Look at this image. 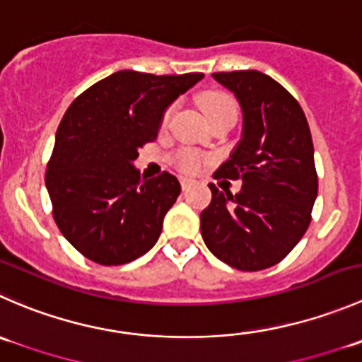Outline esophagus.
I'll return each instance as SVG.
<instances>
[{"mask_svg": "<svg viewBox=\"0 0 362 362\" xmlns=\"http://www.w3.org/2000/svg\"><path fill=\"white\" fill-rule=\"evenodd\" d=\"M194 184V180H191V178H184L182 177L180 178V185H182V191H187L189 187H191V185Z\"/></svg>", "mask_w": 362, "mask_h": 362, "instance_id": "34e87169", "label": "esophagus"}]
</instances>
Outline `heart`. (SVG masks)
<instances>
[{
  "mask_svg": "<svg viewBox=\"0 0 362 362\" xmlns=\"http://www.w3.org/2000/svg\"><path fill=\"white\" fill-rule=\"evenodd\" d=\"M199 106L205 111L209 122L216 120V118L223 117L228 113H237V104H235L233 97L226 92H221V90H209V92L202 93L199 95ZM175 106H170L163 115V120L160 125L166 127L171 120V115H173ZM177 164L182 171L185 173H194L199 170V166L203 164V157L199 156L194 150H182L177 156Z\"/></svg>",
  "mask_w": 362,
  "mask_h": 362,
  "instance_id": "1",
  "label": "heart"
}]
</instances>
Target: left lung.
<instances>
[{
    "mask_svg": "<svg viewBox=\"0 0 362 362\" xmlns=\"http://www.w3.org/2000/svg\"><path fill=\"white\" fill-rule=\"evenodd\" d=\"M244 115L242 139L214 178L242 180L237 194L209 184L202 237L221 262L245 272L281 262L306 233L318 194L313 139L300 104L258 70L216 72Z\"/></svg>",
    "mask_w": 362,
    "mask_h": 362,
    "instance_id": "left-lung-1",
    "label": "left lung"
}]
</instances>
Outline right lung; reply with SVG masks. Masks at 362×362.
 <instances>
[{"instance_id": "right-lung-1", "label": "right lung", "mask_w": 362, "mask_h": 362, "mask_svg": "<svg viewBox=\"0 0 362 362\" xmlns=\"http://www.w3.org/2000/svg\"><path fill=\"white\" fill-rule=\"evenodd\" d=\"M202 77L120 70L63 115L45 187L59 231L88 259L124 265L157 242L180 184L168 171L146 180L132 163L157 138L166 107Z\"/></svg>"}]
</instances>
